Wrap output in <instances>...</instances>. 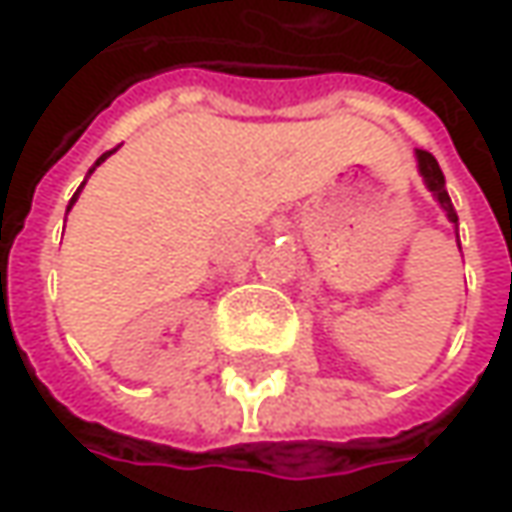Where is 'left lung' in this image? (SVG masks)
Here are the masks:
<instances>
[{"instance_id": "obj_1", "label": "left lung", "mask_w": 512, "mask_h": 512, "mask_svg": "<svg viewBox=\"0 0 512 512\" xmlns=\"http://www.w3.org/2000/svg\"><path fill=\"white\" fill-rule=\"evenodd\" d=\"M418 167H421L423 181H426V187L432 190V195L441 201V207L447 210V216L452 224H458V216H455V207H452V201H449L447 187H444V172L438 167V161L426 152V149H418Z\"/></svg>"}]
</instances>
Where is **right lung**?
Wrapping results in <instances>:
<instances>
[{
	"mask_svg": "<svg viewBox=\"0 0 512 512\" xmlns=\"http://www.w3.org/2000/svg\"><path fill=\"white\" fill-rule=\"evenodd\" d=\"M112 152H115V149H112ZM112 152H106V155H100V158H97V164H94V167H100V164H103V161H106V158H109V155H112ZM94 167H91L89 172H94ZM83 184H86V181H83ZM80 190H83V187H80ZM80 190L74 192V198H71V204H68V210H71V207H74V201H77V195H80Z\"/></svg>",
	"mask_w": 512,
	"mask_h": 512,
	"instance_id": "add662e5",
	"label": "right lung"
}]
</instances>
